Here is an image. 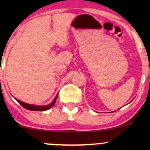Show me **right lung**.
<instances>
[{
  "instance_id": "1",
  "label": "right lung",
  "mask_w": 150,
  "mask_h": 150,
  "mask_svg": "<svg viewBox=\"0 0 150 150\" xmlns=\"http://www.w3.org/2000/svg\"><path fill=\"white\" fill-rule=\"evenodd\" d=\"M58 93L57 94V95L56 96V97L53 99V100L52 102L50 104H48V105H46V106H37V105H34V104H27V103H25V102H22V101H20L19 99H16L17 101H18L19 103H20V105H22V106H23L24 108H26V109L27 110H30V111H46V110H48L49 109V108H51L53 105L55 104V103H56V99H57V97H58Z\"/></svg>"
}]
</instances>
